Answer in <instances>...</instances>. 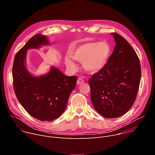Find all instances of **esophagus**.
Wrapping results in <instances>:
<instances>
[{"mask_svg": "<svg viewBox=\"0 0 155 155\" xmlns=\"http://www.w3.org/2000/svg\"><path fill=\"white\" fill-rule=\"evenodd\" d=\"M83 82H84V80H83L82 78H78V80H77V83L78 84H81V83H83Z\"/></svg>", "mask_w": 155, "mask_h": 155, "instance_id": "1", "label": "esophagus"}]
</instances>
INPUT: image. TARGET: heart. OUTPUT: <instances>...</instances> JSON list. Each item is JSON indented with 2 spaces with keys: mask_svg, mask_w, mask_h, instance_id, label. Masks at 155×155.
<instances>
[{
  "mask_svg": "<svg viewBox=\"0 0 155 155\" xmlns=\"http://www.w3.org/2000/svg\"><path fill=\"white\" fill-rule=\"evenodd\" d=\"M110 53V47L105 41L88 42L70 51L71 57L77 61L82 62L83 68L89 74H96L101 71L106 65ZM65 62L67 68L76 69V65L69 58H66Z\"/></svg>",
  "mask_w": 155,
  "mask_h": 155,
  "instance_id": "1",
  "label": "heart"
}]
</instances>
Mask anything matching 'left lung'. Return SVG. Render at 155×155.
<instances>
[{
    "instance_id": "8db88e82",
    "label": "left lung",
    "mask_w": 155,
    "mask_h": 155,
    "mask_svg": "<svg viewBox=\"0 0 155 155\" xmlns=\"http://www.w3.org/2000/svg\"><path fill=\"white\" fill-rule=\"evenodd\" d=\"M116 45L105 67L88 83L93 107L107 118L120 117L133 105L139 91L141 67L138 56L128 41L112 33Z\"/></svg>"
}]
</instances>
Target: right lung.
I'll return each mask as SVG.
<instances>
[{
	"label": "right lung",
	"mask_w": 155,
	"mask_h": 155,
	"mask_svg": "<svg viewBox=\"0 0 155 155\" xmlns=\"http://www.w3.org/2000/svg\"><path fill=\"white\" fill-rule=\"evenodd\" d=\"M48 44L45 36L35 34L16 53L12 68L13 88L18 101L29 115L43 121H52L62 114L77 81L76 76H66L54 68L39 77L28 72L25 64L27 50Z\"/></svg>",
	"instance_id": "right-lung-1"
}]
</instances>
